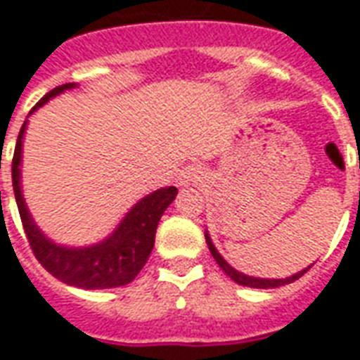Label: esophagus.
<instances>
[{"instance_id":"esophagus-1","label":"esophagus","mask_w":360,"mask_h":360,"mask_svg":"<svg viewBox=\"0 0 360 360\" xmlns=\"http://www.w3.org/2000/svg\"><path fill=\"white\" fill-rule=\"evenodd\" d=\"M205 172L199 165H186L180 172H178L176 182L178 186H191V184H198L203 180Z\"/></svg>"}]
</instances>
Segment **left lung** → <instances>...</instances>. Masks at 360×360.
<instances>
[{
  "label": "left lung",
  "mask_w": 360,
  "mask_h": 360,
  "mask_svg": "<svg viewBox=\"0 0 360 360\" xmlns=\"http://www.w3.org/2000/svg\"><path fill=\"white\" fill-rule=\"evenodd\" d=\"M205 240H207V245H209V251H211V255L214 257V261L219 263V266L224 272H226V276H230L232 280H234L236 284L240 285H248V288H255V290H269V288H278V285H285V284H291V282H295L297 278H301L303 274H305L307 270L311 269V266H307V269L299 270V272H295V274H291V276L288 278H261V276H249V274H243V272H240V270H236L232 264L228 263L224 257L220 255L219 249L214 248V243H212L211 236H209V232L205 230Z\"/></svg>",
  "instance_id": "1"
}]
</instances>
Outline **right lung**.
Segmentation results:
<instances>
[{
	"label": "right lung",
	"mask_w": 360,
	"mask_h": 360,
	"mask_svg": "<svg viewBox=\"0 0 360 360\" xmlns=\"http://www.w3.org/2000/svg\"><path fill=\"white\" fill-rule=\"evenodd\" d=\"M75 88H78V84L69 82L51 90L41 97L30 115L44 107L49 99ZM26 126L28 119L18 132L17 148L13 155L11 176L20 220L36 259L57 280L82 290H107V288L130 284L143 269V264L148 263L155 245L157 224L162 212L167 211V207L174 201L178 190L174 186H165L143 195L126 211L111 234L96 243L80 245V248L57 243L44 234L41 228L36 224L22 193V141H25Z\"/></svg>",
	"instance_id": "right-lung-1"
}]
</instances>
